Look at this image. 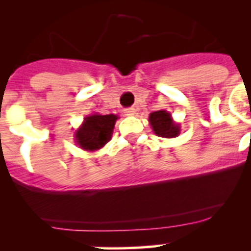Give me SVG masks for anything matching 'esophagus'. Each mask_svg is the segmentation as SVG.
I'll return each mask as SVG.
<instances>
[{"label":"esophagus","mask_w":251,"mask_h":251,"mask_svg":"<svg viewBox=\"0 0 251 251\" xmlns=\"http://www.w3.org/2000/svg\"><path fill=\"white\" fill-rule=\"evenodd\" d=\"M124 114L126 116H132L135 114V109L133 108H126V109H124Z\"/></svg>","instance_id":"34e87169"}]
</instances>
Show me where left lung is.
I'll list each match as a JSON object with an SVG mask.
<instances>
[{
	"instance_id": "1",
	"label": "left lung",
	"mask_w": 251,
	"mask_h": 251,
	"mask_svg": "<svg viewBox=\"0 0 251 251\" xmlns=\"http://www.w3.org/2000/svg\"><path fill=\"white\" fill-rule=\"evenodd\" d=\"M149 124L159 137L174 138L179 135V125L174 123L171 114L166 110H156L149 115Z\"/></svg>"
}]
</instances>
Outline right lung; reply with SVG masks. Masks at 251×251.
Here are the masks:
<instances>
[{"label":"right lung","mask_w":251,"mask_h":251,"mask_svg":"<svg viewBox=\"0 0 251 251\" xmlns=\"http://www.w3.org/2000/svg\"><path fill=\"white\" fill-rule=\"evenodd\" d=\"M118 116L114 114H92L83 119L82 125L76 130L75 140L85 151H98L110 141Z\"/></svg>","instance_id":"right-lung-1"}]
</instances>
